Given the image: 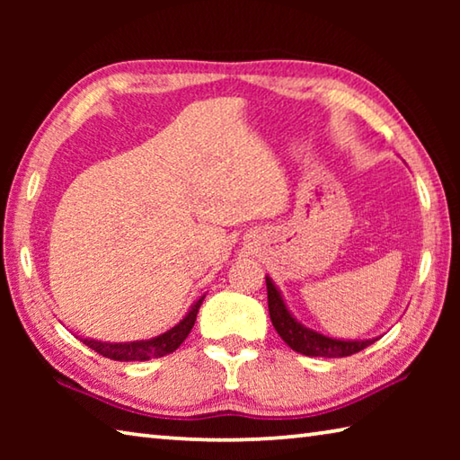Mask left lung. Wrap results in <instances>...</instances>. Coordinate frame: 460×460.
I'll return each instance as SVG.
<instances>
[{
	"label": "left lung",
	"instance_id": "1",
	"mask_svg": "<svg viewBox=\"0 0 460 460\" xmlns=\"http://www.w3.org/2000/svg\"><path fill=\"white\" fill-rule=\"evenodd\" d=\"M266 286H268V308H270L271 324H274V329L278 331V334L282 337L286 345L296 353H302L308 357H329V359H332V357H349L353 353H359L365 347H369L371 342L377 341V339L341 341V339L324 337V334L316 332L313 329H306V326H302L290 314V310L286 308L278 288L268 276H266Z\"/></svg>",
	"mask_w": 460,
	"mask_h": 460
}]
</instances>
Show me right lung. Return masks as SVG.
Here are the masks:
<instances>
[{
    "label": "right lung",
    "instance_id": "add662e5",
    "mask_svg": "<svg viewBox=\"0 0 460 460\" xmlns=\"http://www.w3.org/2000/svg\"><path fill=\"white\" fill-rule=\"evenodd\" d=\"M205 300V296L194 302L192 308L189 310L181 323L172 329L166 331L160 337H154L150 341H134V342H101V341H93V339H83L84 345L93 351L107 357V359L113 361H147V359H158V357H164L168 353H174L178 347L182 345L184 339L189 337V332L192 331L194 321H197L199 308Z\"/></svg>",
    "mask_w": 460,
    "mask_h": 460
}]
</instances>
